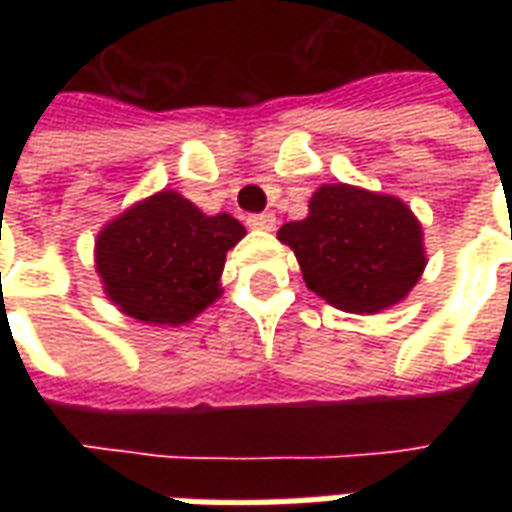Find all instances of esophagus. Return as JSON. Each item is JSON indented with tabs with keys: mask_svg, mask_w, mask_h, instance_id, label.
I'll return each mask as SVG.
<instances>
[{
	"mask_svg": "<svg viewBox=\"0 0 512 512\" xmlns=\"http://www.w3.org/2000/svg\"><path fill=\"white\" fill-rule=\"evenodd\" d=\"M247 225L249 228H257V231H273V228H276V215H271V212L249 215Z\"/></svg>",
	"mask_w": 512,
	"mask_h": 512,
	"instance_id": "1",
	"label": "esophagus"
}]
</instances>
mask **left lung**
<instances>
[{
	"label": "left lung",
	"instance_id": "left-lung-1",
	"mask_svg": "<svg viewBox=\"0 0 512 512\" xmlns=\"http://www.w3.org/2000/svg\"><path fill=\"white\" fill-rule=\"evenodd\" d=\"M305 220L284 223L311 292L348 313H377L409 295L425 268L422 228L396 196L321 185Z\"/></svg>",
	"mask_w": 512,
	"mask_h": 512
}]
</instances>
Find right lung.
Wrapping results in <instances>:
<instances>
[{
	"label": "right lung",
	"mask_w": 512,
	"mask_h": 512,
	"mask_svg": "<svg viewBox=\"0 0 512 512\" xmlns=\"http://www.w3.org/2000/svg\"><path fill=\"white\" fill-rule=\"evenodd\" d=\"M244 236L231 215H204L162 191L108 223L95 244L106 295L148 324H185L220 295L225 252Z\"/></svg>",
	"instance_id": "obj_1"
}]
</instances>
